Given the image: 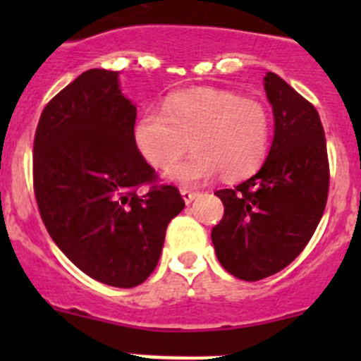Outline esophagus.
Listing matches in <instances>:
<instances>
[{
  "mask_svg": "<svg viewBox=\"0 0 361 361\" xmlns=\"http://www.w3.org/2000/svg\"><path fill=\"white\" fill-rule=\"evenodd\" d=\"M197 192H192V190H187V188H181V197H183V201L187 204H190L194 201L195 197H197Z\"/></svg>",
  "mask_w": 361,
  "mask_h": 361,
  "instance_id": "obj_1",
  "label": "esophagus"
}]
</instances>
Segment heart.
Returning <instances> with one entry per match:
<instances>
[{
  "label": "heart",
  "instance_id": "heart-1",
  "mask_svg": "<svg viewBox=\"0 0 361 361\" xmlns=\"http://www.w3.org/2000/svg\"><path fill=\"white\" fill-rule=\"evenodd\" d=\"M272 116L262 101L221 89L183 90L169 96L164 110L147 111L134 127L143 159L157 171H169L188 149L196 152L169 173L192 187L220 173L234 181L253 174L267 157Z\"/></svg>",
  "mask_w": 361,
  "mask_h": 361
}]
</instances>
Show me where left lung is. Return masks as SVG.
Returning <instances> with one entry per match:
<instances>
[{"label":"left lung","instance_id":"8db88e82","mask_svg":"<svg viewBox=\"0 0 361 361\" xmlns=\"http://www.w3.org/2000/svg\"><path fill=\"white\" fill-rule=\"evenodd\" d=\"M265 94L274 111V140L264 166L235 188L214 194L225 211L211 231L214 251L243 281L290 265L314 234L329 199L326 140L316 108L269 71Z\"/></svg>","mask_w":361,"mask_h":361}]
</instances>
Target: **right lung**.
<instances>
[{
  "mask_svg": "<svg viewBox=\"0 0 361 361\" xmlns=\"http://www.w3.org/2000/svg\"><path fill=\"white\" fill-rule=\"evenodd\" d=\"M134 123L118 73L89 69L43 108L32 147V187L50 238L80 271L118 288L154 272L167 225L185 207L140 154Z\"/></svg>",
  "mask_w": 361,
  "mask_h": 361,
  "instance_id": "1",
  "label": "right lung"
}]
</instances>
